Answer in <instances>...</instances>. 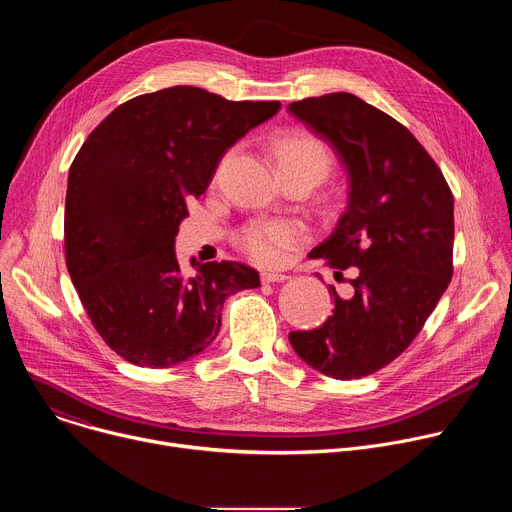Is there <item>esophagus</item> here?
I'll use <instances>...</instances> for the list:
<instances>
[{
	"mask_svg": "<svg viewBox=\"0 0 512 512\" xmlns=\"http://www.w3.org/2000/svg\"><path fill=\"white\" fill-rule=\"evenodd\" d=\"M285 279H289V275H285V273H277V271H265V273H261V281H263V283H281V281H285Z\"/></svg>",
	"mask_w": 512,
	"mask_h": 512,
	"instance_id": "esophagus-1",
	"label": "esophagus"
}]
</instances>
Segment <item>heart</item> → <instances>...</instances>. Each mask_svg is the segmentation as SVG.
Segmentation results:
<instances>
[{
	"label": "heart",
	"mask_w": 512,
	"mask_h": 512,
	"mask_svg": "<svg viewBox=\"0 0 512 512\" xmlns=\"http://www.w3.org/2000/svg\"><path fill=\"white\" fill-rule=\"evenodd\" d=\"M275 156L279 168H298L312 172L322 180L332 166V156L326 145L308 135L296 133L281 139L275 145ZM308 239V229L294 218H271V221L249 223L241 235L239 243L243 251L261 265H279L285 261L287 251L296 249Z\"/></svg>",
	"instance_id": "obj_1"
}]
</instances>
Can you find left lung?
Here are the masks:
<instances>
[{
    "label": "left lung",
    "mask_w": 512,
    "mask_h": 512,
    "mask_svg": "<svg viewBox=\"0 0 512 512\" xmlns=\"http://www.w3.org/2000/svg\"><path fill=\"white\" fill-rule=\"evenodd\" d=\"M287 111L330 145L348 178L344 212L308 257L336 273L356 267L352 298L332 287L334 314L289 342L326 377H367L413 342L448 289L454 196L413 133L356 95L310 97Z\"/></svg>",
    "instance_id": "8db88e82"
}]
</instances>
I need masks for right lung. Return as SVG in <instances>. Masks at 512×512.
I'll use <instances>...</instances> for the list:
<instances>
[{
  "label": "right lung",
  "mask_w": 512,
  "mask_h": 512,
  "mask_svg": "<svg viewBox=\"0 0 512 512\" xmlns=\"http://www.w3.org/2000/svg\"><path fill=\"white\" fill-rule=\"evenodd\" d=\"M279 101H227L172 87L119 105L89 135L68 170L66 267L101 338L119 356L168 369L200 354L221 330L229 296L261 285L237 261L176 259L186 200Z\"/></svg>",
  "instance_id": "obj_1"
}]
</instances>
